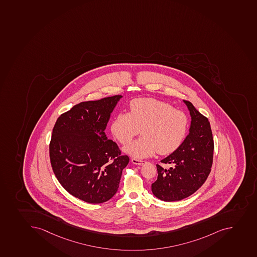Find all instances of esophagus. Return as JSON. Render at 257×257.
I'll use <instances>...</instances> for the list:
<instances>
[{
	"instance_id": "1",
	"label": "esophagus",
	"mask_w": 257,
	"mask_h": 257,
	"mask_svg": "<svg viewBox=\"0 0 257 257\" xmlns=\"http://www.w3.org/2000/svg\"><path fill=\"white\" fill-rule=\"evenodd\" d=\"M131 162H132L134 164H136V165H143V164H144V163H146L145 161L139 160V159H131Z\"/></svg>"
}]
</instances>
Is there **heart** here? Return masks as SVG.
Instances as JSON below:
<instances>
[{"instance_id": "1", "label": "heart", "mask_w": 257, "mask_h": 257, "mask_svg": "<svg viewBox=\"0 0 257 257\" xmlns=\"http://www.w3.org/2000/svg\"><path fill=\"white\" fill-rule=\"evenodd\" d=\"M130 113L120 112L113 118L111 130L122 144L139 135L141 137L125 147V153L143 159L177 150L187 134L188 118L170 103L154 98H135L130 102Z\"/></svg>"}]
</instances>
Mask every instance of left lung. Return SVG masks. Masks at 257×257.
Listing matches in <instances>:
<instances>
[{"instance_id": "obj_1", "label": "left lung", "mask_w": 257, "mask_h": 257, "mask_svg": "<svg viewBox=\"0 0 257 257\" xmlns=\"http://www.w3.org/2000/svg\"><path fill=\"white\" fill-rule=\"evenodd\" d=\"M192 118L189 134L179 148L161 160L171 164L163 168L157 164L158 179L152 184L155 197L165 202L180 201L202 187L211 173L214 142L208 118L189 101L183 100Z\"/></svg>"}]
</instances>
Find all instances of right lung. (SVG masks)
<instances>
[{
    "instance_id": "right-lung-1",
    "label": "right lung",
    "mask_w": 257,
    "mask_h": 257,
    "mask_svg": "<svg viewBox=\"0 0 257 257\" xmlns=\"http://www.w3.org/2000/svg\"><path fill=\"white\" fill-rule=\"evenodd\" d=\"M122 95L81 102L57 118L50 143L55 177L70 194L102 203L118 191L130 158L121 155L105 135L110 114Z\"/></svg>"
}]
</instances>
